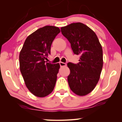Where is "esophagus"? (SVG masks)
<instances>
[{
	"label": "esophagus",
	"mask_w": 122,
	"mask_h": 122,
	"mask_svg": "<svg viewBox=\"0 0 122 122\" xmlns=\"http://www.w3.org/2000/svg\"><path fill=\"white\" fill-rule=\"evenodd\" d=\"M59 64H60V66H66V63H63V62H61V61L59 63Z\"/></svg>",
	"instance_id": "obj_1"
}]
</instances>
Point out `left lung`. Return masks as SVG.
Segmentation results:
<instances>
[{
    "label": "left lung",
    "mask_w": 122,
    "mask_h": 122,
    "mask_svg": "<svg viewBox=\"0 0 122 122\" xmlns=\"http://www.w3.org/2000/svg\"><path fill=\"white\" fill-rule=\"evenodd\" d=\"M75 54L80 55L78 64L68 63V81L75 94L84 96L91 93L99 81L103 68V50L94 31L81 23L61 28Z\"/></svg>",
    "instance_id": "1"
}]
</instances>
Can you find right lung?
<instances>
[{
	"label": "right lung",
	"instance_id": "right-lung-1",
	"mask_svg": "<svg viewBox=\"0 0 122 122\" xmlns=\"http://www.w3.org/2000/svg\"><path fill=\"white\" fill-rule=\"evenodd\" d=\"M58 27L41 28L26 38L19 54L20 72L28 90L35 96L44 97L52 92L57 79L60 65L46 63Z\"/></svg>",
	"mask_w": 122,
	"mask_h": 122
}]
</instances>
